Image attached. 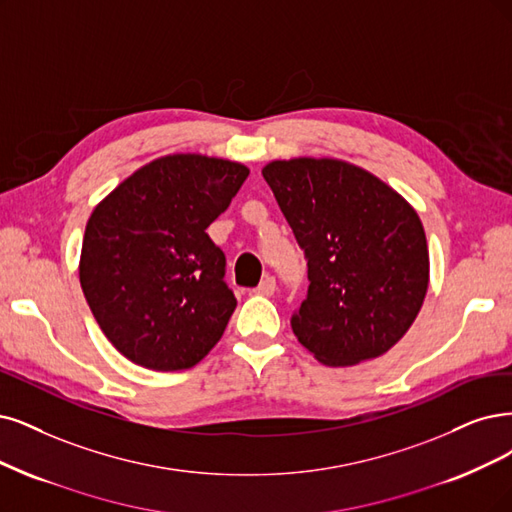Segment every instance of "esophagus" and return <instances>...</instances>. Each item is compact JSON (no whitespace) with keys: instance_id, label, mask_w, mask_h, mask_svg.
<instances>
[{"instance_id":"esophagus-1","label":"esophagus","mask_w":512,"mask_h":512,"mask_svg":"<svg viewBox=\"0 0 512 512\" xmlns=\"http://www.w3.org/2000/svg\"><path fill=\"white\" fill-rule=\"evenodd\" d=\"M274 291H276V280H274L272 276L263 278V280L259 282V287L253 289V293H255V295H261V297H270V295H274Z\"/></svg>"}]
</instances>
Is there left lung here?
I'll return each instance as SVG.
<instances>
[{"label": "left lung", "mask_w": 512, "mask_h": 512, "mask_svg": "<svg viewBox=\"0 0 512 512\" xmlns=\"http://www.w3.org/2000/svg\"><path fill=\"white\" fill-rule=\"evenodd\" d=\"M261 175L308 259V295L291 318L299 344L327 367L386 354L428 291V244L415 208L337 158L272 160Z\"/></svg>", "instance_id": "1"}]
</instances>
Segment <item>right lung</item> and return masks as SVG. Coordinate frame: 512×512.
Returning <instances> with one entry per match:
<instances>
[{"mask_svg": "<svg viewBox=\"0 0 512 512\" xmlns=\"http://www.w3.org/2000/svg\"><path fill=\"white\" fill-rule=\"evenodd\" d=\"M249 177L240 162L168 154L109 192L86 223L80 285L105 337L154 371L198 365L221 339L236 297L211 225Z\"/></svg>", "mask_w": 512, "mask_h": 512, "instance_id": "1", "label": "right lung"}]
</instances>
